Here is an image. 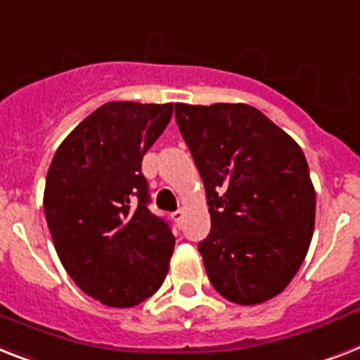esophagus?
Returning a JSON list of instances; mask_svg holds the SVG:
<instances>
[{"label": "esophagus", "mask_w": 360, "mask_h": 360, "mask_svg": "<svg viewBox=\"0 0 360 360\" xmlns=\"http://www.w3.org/2000/svg\"><path fill=\"white\" fill-rule=\"evenodd\" d=\"M172 218H174L175 224H181V220H183V210L177 209L175 212H172Z\"/></svg>", "instance_id": "esophagus-1"}]
</instances>
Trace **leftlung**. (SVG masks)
I'll return each instance as SVG.
<instances>
[{
  "instance_id": "left-lung-1",
  "label": "left lung",
  "mask_w": 360,
  "mask_h": 360,
  "mask_svg": "<svg viewBox=\"0 0 360 360\" xmlns=\"http://www.w3.org/2000/svg\"><path fill=\"white\" fill-rule=\"evenodd\" d=\"M175 120L205 185L212 226L200 253L210 283L238 305L268 302L312 240L316 192L302 148L246 103H175Z\"/></svg>"
}]
</instances>
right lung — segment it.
<instances>
[{"label":"right lung","instance_id":"1","mask_svg":"<svg viewBox=\"0 0 360 360\" xmlns=\"http://www.w3.org/2000/svg\"><path fill=\"white\" fill-rule=\"evenodd\" d=\"M174 103L110 101L63 140L46 177L44 212L75 285L107 307L139 305L165 281L175 238L148 210L142 157Z\"/></svg>","mask_w":360,"mask_h":360}]
</instances>
